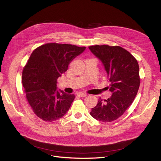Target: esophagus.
<instances>
[{
  "mask_svg": "<svg viewBox=\"0 0 161 161\" xmlns=\"http://www.w3.org/2000/svg\"><path fill=\"white\" fill-rule=\"evenodd\" d=\"M78 95L81 97H86L87 96V95L86 93H83V92H80L78 94Z\"/></svg>",
  "mask_w": 161,
  "mask_h": 161,
  "instance_id": "1",
  "label": "esophagus"
}]
</instances>
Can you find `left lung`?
Listing matches in <instances>:
<instances>
[{"mask_svg": "<svg viewBox=\"0 0 161 161\" xmlns=\"http://www.w3.org/2000/svg\"><path fill=\"white\" fill-rule=\"evenodd\" d=\"M88 48L102 62L112 92L107 100L99 98L90 114L96 120L109 123L123 115L133 102L140 86L139 66L136 59L119 46L94 45Z\"/></svg>", "mask_w": 161, "mask_h": 161, "instance_id": "left-lung-1", "label": "left lung"}]
</instances>
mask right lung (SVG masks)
Segmentation results:
<instances>
[{
  "label": "right lung",
  "mask_w": 161,
  "mask_h": 161,
  "mask_svg": "<svg viewBox=\"0 0 161 161\" xmlns=\"http://www.w3.org/2000/svg\"><path fill=\"white\" fill-rule=\"evenodd\" d=\"M85 48L68 44L47 43L32 53L23 69L22 82L27 101L38 117L53 122L67 113L75 96L57 90V80Z\"/></svg>",
  "instance_id": "obj_1"
}]
</instances>
